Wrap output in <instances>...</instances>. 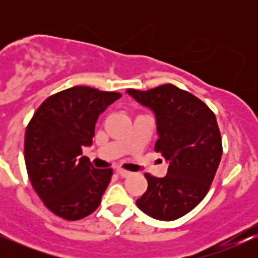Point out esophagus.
<instances>
[{
    "label": "esophagus",
    "instance_id": "1",
    "mask_svg": "<svg viewBox=\"0 0 258 258\" xmlns=\"http://www.w3.org/2000/svg\"><path fill=\"white\" fill-rule=\"evenodd\" d=\"M116 172H117V174H120L121 177H128L130 174H131V172H130V171L122 170V168H117Z\"/></svg>",
    "mask_w": 258,
    "mask_h": 258
}]
</instances>
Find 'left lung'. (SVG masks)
<instances>
[{"label":"left lung","instance_id":"left-lung-1","mask_svg":"<svg viewBox=\"0 0 258 258\" xmlns=\"http://www.w3.org/2000/svg\"><path fill=\"white\" fill-rule=\"evenodd\" d=\"M156 116L155 152L170 162L167 174L146 173L148 188L136 204L160 221H174L206 197L222 158V138L214 111L203 100L174 85L148 91L127 90Z\"/></svg>","mask_w":258,"mask_h":258}]
</instances>
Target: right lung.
Listing matches in <instances>:
<instances>
[{"label": "right lung", "instance_id": "right-lung-1", "mask_svg": "<svg viewBox=\"0 0 258 258\" xmlns=\"http://www.w3.org/2000/svg\"><path fill=\"white\" fill-rule=\"evenodd\" d=\"M121 93L75 86L48 97L26 127L24 156L32 188L47 209L78 221L99 206L111 168H94L82 155L100 112Z\"/></svg>", "mask_w": 258, "mask_h": 258}]
</instances>
